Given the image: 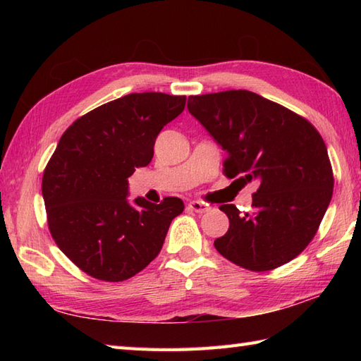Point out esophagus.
I'll return each mask as SVG.
<instances>
[{
	"label": "esophagus",
	"instance_id": "34e87169",
	"mask_svg": "<svg viewBox=\"0 0 361 361\" xmlns=\"http://www.w3.org/2000/svg\"><path fill=\"white\" fill-rule=\"evenodd\" d=\"M188 208H189L190 211L197 212V214H203V212H208V211H209V206H208V204H204V203L198 202V200L190 202V203L188 204Z\"/></svg>",
	"mask_w": 361,
	"mask_h": 361
}]
</instances>
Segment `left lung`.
Instances as JSON below:
<instances>
[{
    "label": "left lung",
    "instance_id": "left-lung-1",
    "mask_svg": "<svg viewBox=\"0 0 361 361\" xmlns=\"http://www.w3.org/2000/svg\"><path fill=\"white\" fill-rule=\"evenodd\" d=\"M188 110L226 150L228 178L259 181L251 212L220 206L229 228L214 240L216 250L251 271L274 270L301 255L334 194L332 164L318 130L247 90L189 96Z\"/></svg>",
    "mask_w": 361,
    "mask_h": 361
}]
</instances>
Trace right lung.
I'll return each instance as SVG.
<instances>
[{
    "label": "right lung",
    "mask_w": 361,
    "mask_h": 361,
    "mask_svg": "<svg viewBox=\"0 0 361 361\" xmlns=\"http://www.w3.org/2000/svg\"><path fill=\"white\" fill-rule=\"evenodd\" d=\"M186 96L133 93L75 119L44 167L48 228L63 255L91 278L121 282L144 270L185 204L127 202L136 167L153 158L158 133L185 110Z\"/></svg>",
    "instance_id": "add662e5"
}]
</instances>
